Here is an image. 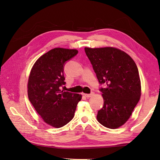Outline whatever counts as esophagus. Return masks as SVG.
<instances>
[{
	"instance_id": "1",
	"label": "esophagus",
	"mask_w": 160,
	"mask_h": 160,
	"mask_svg": "<svg viewBox=\"0 0 160 160\" xmlns=\"http://www.w3.org/2000/svg\"><path fill=\"white\" fill-rule=\"evenodd\" d=\"M94 95V93H91V94H84V95L86 97V98H91V96H93Z\"/></svg>"
}]
</instances>
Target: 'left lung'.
<instances>
[{
    "instance_id": "obj_1",
    "label": "left lung",
    "mask_w": 160,
    "mask_h": 160,
    "mask_svg": "<svg viewBox=\"0 0 160 160\" xmlns=\"http://www.w3.org/2000/svg\"><path fill=\"white\" fill-rule=\"evenodd\" d=\"M97 77L103 107L97 119L103 126L117 129L127 122L141 97V81L136 64L126 52L111 47H85Z\"/></svg>"
}]
</instances>
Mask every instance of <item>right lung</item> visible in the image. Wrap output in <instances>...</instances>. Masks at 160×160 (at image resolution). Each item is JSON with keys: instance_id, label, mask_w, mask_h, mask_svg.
<instances>
[{"instance_id": "obj_1", "label": "right lung", "mask_w": 160, "mask_h": 160, "mask_svg": "<svg viewBox=\"0 0 160 160\" xmlns=\"http://www.w3.org/2000/svg\"><path fill=\"white\" fill-rule=\"evenodd\" d=\"M78 51L55 48L40 57L33 65L28 77V99L38 114L50 126L59 128L73 118L82 95L61 89L65 84V62Z\"/></svg>"}]
</instances>
